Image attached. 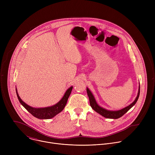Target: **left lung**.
<instances>
[{"instance_id":"obj_1","label":"left lung","mask_w":155,"mask_h":155,"mask_svg":"<svg viewBox=\"0 0 155 155\" xmlns=\"http://www.w3.org/2000/svg\"><path fill=\"white\" fill-rule=\"evenodd\" d=\"M86 91L88 97H89L90 99V104L91 107V108L94 110L95 112L102 115V117L106 118H110V119H118L120 117H121L123 115H124L128 110L131 108L132 107H133L137 102L139 94H140V83H139V90H138V93L137 96L136 98V99L134 101V102L128 106L119 110H107L106 108H104L102 107H101L96 102V99L93 94L92 92L90 90V89L88 87H86Z\"/></svg>"}]
</instances>
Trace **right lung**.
<instances>
[{
    "label": "right lung",
    "mask_w": 155,
    "mask_h": 155,
    "mask_svg": "<svg viewBox=\"0 0 155 155\" xmlns=\"http://www.w3.org/2000/svg\"><path fill=\"white\" fill-rule=\"evenodd\" d=\"M72 88H73L72 86L69 87L68 89L66 90L62 99L58 103H56V104L52 106L43 107V108H35V107L29 106V105L26 104L24 101H22V99L20 98L16 88V91L17 97L21 104L23 105L34 117L38 119L43 120V119H51L62 111V110L64 108L66 104H67L68 98L72 92Z\"/></svg>",
    "instance_id": "right-lung-1"
}]
</instances>
